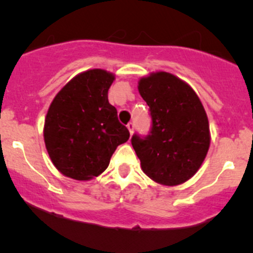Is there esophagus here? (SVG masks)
I'll return each instance as SVG.
<instances>
[{
  "label": "esophagus",
  "mask_w": 253,
  "mask_h": 253,
  "mask_svg": "<svg viewBox=\"0 0 253 253\" xmlns=\"http://www.w3.org/2000/svg\"><path fill=\"white\" fill-rule=\"evenodd\" d=\"M127 128H128L129 133H133V129H134V122H129L128 125H127Z\"/></svg>",
  "instance_id": "1"
}]
</instances>
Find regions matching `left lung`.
I'll return each instance as SVG.
<instances>
[{
    "label": "left lung",
    "instance_id": "8db88e82",
    "mask_svg": "<svg viewBox=\"0 0 253 253\" xmlns=\"http://www.w3.org/2000/svg\"><path fill=\"white\" fill-rule=\"evenodd\" d=\"M138 90L152 119L147 136L131 138L142 170L155 182L180 185L197 172L211 143L202 103L188 84L167 72L142 78Z\"/></svg>",
    "mask_w": 253,
    "mask_h": 253
}]
</instances>
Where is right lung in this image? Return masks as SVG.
Masks as SVG:
<instances>
[{
    "mask_svg": "<svg viewBox=\"0 0 253 253\" xmlns=\"http://www.w3.org/2000/svg\"><path fill=\"white\" fill-rule=\"evenodd\" d=\"M115 77L89 70L68 82L51 103L45 119V145L53 165L75 180L100 175L129 132L109 103Z\"/></svg>",
    "mask_w": 253,
    "mask_h": 253,
    "instance_id": "right-lung-1",
    "label": "right lung"
}]
</instances>
